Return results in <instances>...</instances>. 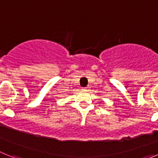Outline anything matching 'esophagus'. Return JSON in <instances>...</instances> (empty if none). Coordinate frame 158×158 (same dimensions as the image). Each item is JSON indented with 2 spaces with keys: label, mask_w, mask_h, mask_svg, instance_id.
<instances>
[{
  "label": "esophagus",
  "mask_w": 158,
  "mask_h": 158,
  "mask_svg": "<svg viewBox=\"0 0 158 158\" xmlns=\"http://www.w3.org/2000/svg\"><path fill=\"white\" fill-rule=\"evenodd\" d=\"M90 89H91V88L89 87V86H88V87H85V88H82V90L85 92H89L90 91Z\"/></svg>",
  "instance_id": "34e87169"
}]
</instances>
